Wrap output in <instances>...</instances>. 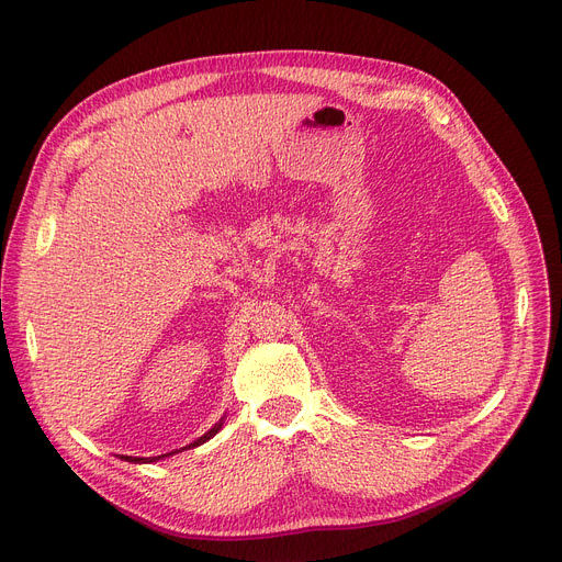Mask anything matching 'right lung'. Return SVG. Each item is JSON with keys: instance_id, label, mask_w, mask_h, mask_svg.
<instances>
[{"instance_id": "obj_1", "label": "right lung", "mask_w": 562, "mask_h": 562, "mask_svg": "<svg viewBox=\"0 0 562 562\" xmlns=\"http://www.w3.org/2000/svg\"><path fill=\"white\" fill-rule=\"evenodd\" d=\"M221 427H223V420H221V423H215V425H213V427H211V429L206 431V435H204V437H200L198 441L189 443L187 448H195V446H202L204 441H209L211 437H215V431H218ZM170 454H172V452H170ZM161 457H168V454H161ZM121 459H125V461H135V463H137V461H146V463H148V461H157L159 457H153V459H144V457H121Z\"/></svg>"}]
</instances>
